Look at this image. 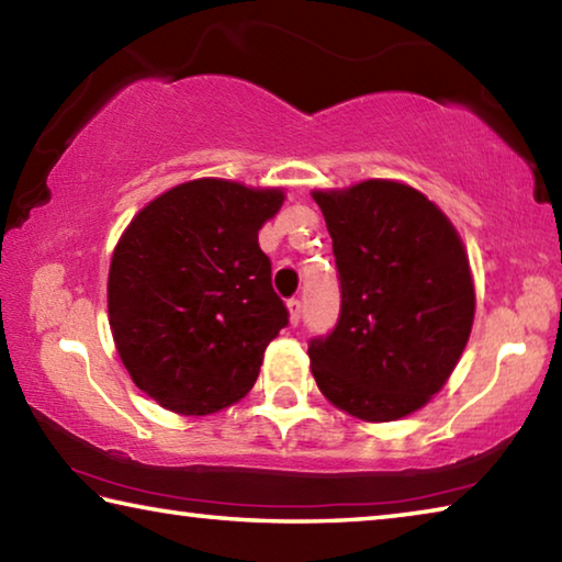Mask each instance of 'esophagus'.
<instances>
[{
	"mask_svg": "<svg viewBox=\"0 0 562 562\" xmlns=\"http://www.w3.org/2000/svg\"><path fill=\"white\" fill-rule=\"evenodd\" d=\"M288 310H290V325H297L302 319V302L297 297L288 300Z\"/></svg>",
	"mask_w": 562,
	"mask_h": 562,
	"instance_id": "esophagus-1",
	"label": "esophagus"
}]
</instances>
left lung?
I'll return each instance as SVG.
<instances>
[{
    "label": "left lung",
    "instance_id": "left-lung-1",
    "mask_svg": "<svg viewBox=\"0 0 562 562\" xmlns=\"http://www.w3.org/2000/svg\"><path fill=\"white\" fill-rule=\"evenodd\" d=\"M331 235L341 310L310 341L319 392L361 422H396L449 382L475 312L471 265L441 207L396 180L315 190Z\"/></svg>",
    "mask_w": 562,
    "mask_h": 562
}]
</instances>
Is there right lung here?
Segmentation results:
<instances>
[{
    "label": "right lung",
    "instance_id": "right-lung-1",
    "mask_svg": "<svg viewBox=\"0 0 562 562\" xmlns=\"http://www.w3.org/2000/svg\"><path fill=\"white\" fill-rule=\"evenodd\" d=\"M282 203V188L198 178L123 231L109 270L111 335L133 384L168 412L205 416L240 402L288 325L258 243Z\"/></svg>",
    "mask_w": 562,
    "mask_h": 562
}]
</instances>
